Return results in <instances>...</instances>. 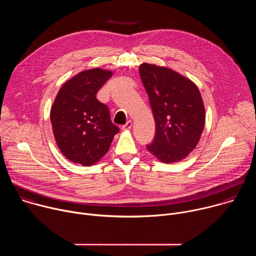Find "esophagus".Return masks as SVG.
<instances>
[{
    "mask_svg": "<svg viewBox=\"0 0 256 256\" xmlns=\"http://www.w3.org/2000/svg\"><path fill=\"white\" fill-rule=\"evenodd\" d=\"M132 126V120H128V122H126V124H124V126H122V130H130Z\"/></svg>",
    "mask_w": 256,
    "mask_h": 256,
    "instance_id": "obj_1",
    "label": "esophagus"
}]
</instances>
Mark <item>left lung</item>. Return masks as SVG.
Here are the masks:
<instances>
[{
  "mask_svg": "<svg viewBox=\"0 0 256 256\" xmlns=\"http://www.w3.org/2000/svg\"><path fill=\"white\" fill-rule=\"evenodd\" d=\"M140 76L149 96L156 132L148 151L159 161L174 163L196 147L206 122L198 86L177 72L144 62Z\"/></svg>",
  "mask_w": 256,
  "mask_h": 256,
  "instance_id": "1",
  "label": "left lung"
}]
</instances>
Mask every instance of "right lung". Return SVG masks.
I'll use <instances>...</instances> for the list:
<instances>
[{"label":"right lung","instance_id":"right-lung-1","mask_svg":"<svg viewBox=\"0 0 256 256\" xmlns=\"http://www.w3.org/2000/svg\"><path fill=\"white\" fill-rule=\"evenodd\" d=\"M112 70H83L60 89L50 109L54 136L62 154L70 161L90 166L109 150L120 128L112 122L108 107L96 98Z\"/></svg>","mask_w":256,"mask_h":256}]
</instances>
